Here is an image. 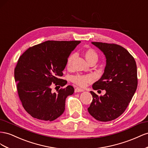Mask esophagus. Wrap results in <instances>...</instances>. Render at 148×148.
I'll list each match as a JSON object with an SVG mask.
<instances>
[{"label":"esophagus","mask_w":148,"mask_h":148,"mask_svg":"<svg viewBox=\"0 0 148 148\" xmlns=\"http://www.w3.org/2000/svg\"><path fill=\"white\" fill-rule=\"evenodd\" d=\"M84 90L83 89H82V88H75V92H84Z\"/></svg>","instance_id":"obj_1"}]
</instances>
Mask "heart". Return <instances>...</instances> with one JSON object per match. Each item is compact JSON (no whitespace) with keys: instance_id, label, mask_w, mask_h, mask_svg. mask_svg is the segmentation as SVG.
<instances>
[{"instance_id":"b5f03b06","label":"heart","mask_w":148,"mask_h":148,"mask_svg":"<svg viewBox=\"0 0 148 148\" xmlns=\"http://www.w3.org/2000/svg\"><path fill=\"white\" fill-rule=\"evenodd\" d=\"M84 55L88 63L97 62L98 60L99 55L94 49H87L84 52ZM75 58L74 54H71L68 58L66 62V67L68 69H71L73 67V62ZM92 77L90 75H76L71 77V81L80 87H85L87 84L92 81Z\"/></svg>"}]
</instances>
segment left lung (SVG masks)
I'll return each mask as SVG.
<instances>
[{
    "instance_id": "left-lung-1",
    "label": "left lung",
    "mask_w": 148,
    "mask_h": 148,
    "mask_svg": "<svg viewBox=\"0 0 148 148\" xmlns=\"http://www.w3.org/2000/svg\"><path fill=\"white\" fill-rule=\"evenodd\" d=\"M92 44L106 58L104 73L92 88L106 92L99 97L90 91L92 102L87 110L97 120L112 121L125 112L136 90V64L128 51L120 45L101 42H92Z\"/></svg>"
}]
</instances>
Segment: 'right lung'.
Listing matches in <instances>:
<instances>
[{"label": "right lung", "instance_id": "right-lung-1", "mask_svg": "<svg viewBox=\"0 0 148 148\" xmlns=\"http://www.w3.org/2000/svg\"><path fill=\"white\" fill-rule=\"evenodd\" d=\"M80 41H46L29 48L23 53L15 68L14 77L19 98L29 115L35 119L51 121L65 110L67 96L74 87L67 86L53 93L51 86L63 87L60 79L71 52Z\"/></svg>", "mask_w": 148, "mask_h": 148}]
</instances>
